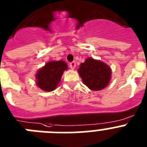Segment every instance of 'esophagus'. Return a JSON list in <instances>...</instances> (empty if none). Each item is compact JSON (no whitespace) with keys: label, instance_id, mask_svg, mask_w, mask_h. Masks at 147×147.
<instances>
[{"label":"esophagus","instance_id":"1","mask_svg":"<svg viewBox=\"0 0 147 147\" xmlns=\"http://www.w3.org/2000/svg\"><path fill=\"white\" fill-rule=\"evenodd\" d=\"M76 63L75 61H73V62H71L69 63V67L71 69H74L76 68Z\"/></svg>","mask_w":147,"mask_h":147}]
</instances>
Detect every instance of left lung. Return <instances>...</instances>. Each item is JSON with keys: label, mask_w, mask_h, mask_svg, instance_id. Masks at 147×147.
Segmentation results:
<instances>
[{"label": "left lung", "mask_w": 147, "mask_h": 147, "mask_svg": "<svg viewBox=\"0 0 147 147\" xmlns=\"http://www.w3.org/2000/svg\"><path fill=\"white\" fill-rule=\"evenodd\" d=\"M78 72L89 89L92 91L105 88L111 79V69L105 63L88 57L81 63Z\"/></svg>", "instance_id": "1"}]
</instances>
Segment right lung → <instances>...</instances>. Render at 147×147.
<instances>
[{
  "label": "right lung",
  "instance_id": "obj_1",
  "mask_svg": "<svg viewBox=\"0 0 147 147\" xmlns=\"http://www.w3.org/2000/svg\"><path fill=\"white\" fill-rule=\"evenodd\" d=\"M67 69V63L63 60L46 63L36 74V84L43 91L55 90L60 84L64 71Z\"/></svg>",
  "mask_w": 147,
  "mask_h": 147
}]
</instances>
